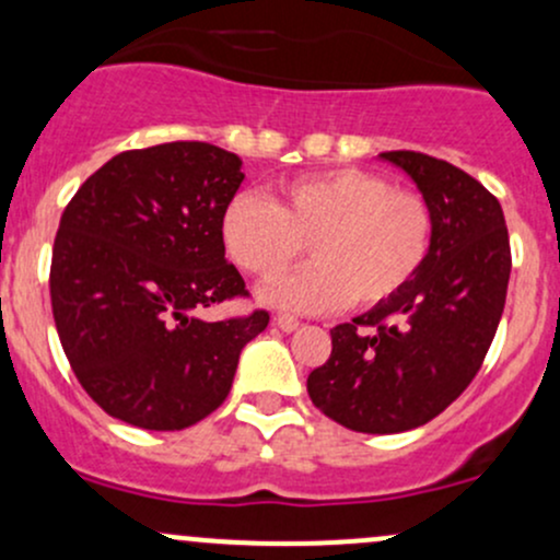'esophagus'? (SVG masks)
<instances>
[{"instance_id": "esophagus-1", "label": "esophagus", "mask_w": 560, "mask_h": 560, "mask_svg": "<svg viewBox=\"0 0 560 560\" xmlns=\"http://www.w3.org/2000/svg\"><path fill=\"white\" fill-rule=\"evenodd\" d=\"M275 326H278L280 330H285V334H291V330H296L299 326H302V323H299L296 317H291V315H278V317H275Z\"/></svg>"}]
</instances>
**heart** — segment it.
I'll return each instance as SVG.
<instances>
[{"instance_id":"1","label":"heart","mask_w":560,"mask_h":560,"mask_svg":"<svg viewBox=\"0 0 560 560\" xmlns=\"http://www.w3.org/2000/svg\"><path fill=\"white\" fill-rule=\"evenodd\" d=\"M432 237L435 208L422 189L360 167L291 182L278 206L243 191L221 215L226 254L258 280L278 278L310 245L312 267L264 288L269 304L296 312L389 302L419 275Z\"/></svg>"}]
</instances>
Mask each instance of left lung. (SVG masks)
<instances>
[{
  "label": "left lung",
  "mask_w": 560,
  "mask_h": 560,
  "mask_svg": "<svg viewBox=\"0 0 560 560\" xmlns=\"http://www.w3.org/2000/svg\"><path fill=\"white\" fill-rule=\"evenodd\" d=\"M382 158L435 208L430 256L398 296L330 328V358L306 378L328 419L371 435L427 424L470 387L513 267L502 206L470 173L408 149Z\"/></svg>",
  "instance_id": "8db88e82"
}]
</instances>
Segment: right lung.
<instances>
[{
  "mask_svg": "<svg viewBox=\"0 0 560 560\" xmlns=\"http://www.w3.org/2000/svg\"><path fill=\"white\" fill-rule=\"evenodd\" d=\"M243 160L202 141L130 149L66 206L52 245L50 302L71 371L106 413L141 430H184L232 389L267 310L200 320L248 299L224 258L221 215Z\"/></svg>",
  "mask_w": 560,
  "mask_h": 560,
  "instance_id": "right-lung-1",
  "label": "right lung"
}]
</instances>
